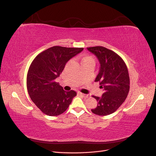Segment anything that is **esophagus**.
<instances>
[{"mask_svg":"<svg viewBox=\"0 0 156 156\" xmlns=\"http://www.w3.org/2000/svg\"><path fill=\"white\" fill-rule=\"evenodd\" d=\"M78 94H79L80 96H83L84 98H88V95H87V94H84L81 93V92H78Z\"/></svg>","mask_w":156,"mask_h":156,"instance_id":"esophagus-1","label":"esophagus"}]
</instances>
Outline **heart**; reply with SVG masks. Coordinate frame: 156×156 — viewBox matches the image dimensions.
<instances>
[{
	"instance_id": "heart-1",
	"label": "heart",
	"mask_w": 156,
	"mask_h": 156,
	"mask_svg": "<svg viewBox=\"0 0 156 156\" xmlns=\"http://www.w3.org/2000/svg\"><path fill=\"white\" fill-rule=\"evenodd\" d=\"M94 63V60L92 56L90 55H84L81 58V64H85V63Z\"/></svg>"
}]
</instances>
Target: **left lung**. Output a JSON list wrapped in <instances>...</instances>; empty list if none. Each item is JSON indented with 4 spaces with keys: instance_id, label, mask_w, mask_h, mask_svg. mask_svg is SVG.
<instances>
[{
    "instance_id": "8db88e82",
    "label": "left lung",
    "mask_w": 156,
    "mask_h": 156,
    "mask_svg": "<svg viewBox=\"0 0 156 156\" xmlns=\"http://www.w3.org/2000/svg\"><path fill=\"white\" fill-rule=\"evenodd\" d=\"M95 55L100 63V69L95 79L104 89L101 97L92 96L98 101L94 114L107 116L115 112L124 102L129 91V76L127 66L120 56L102 46L87 48Z\"/></svg>"
}]
</instances>
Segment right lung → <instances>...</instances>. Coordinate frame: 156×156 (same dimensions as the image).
<instances>
[{"label":"right lung","mask_w":156,"mask_h":156,"mask_svg":"<svg viewBox=\"0 0 156 156\" xmlns=\"http://www.w3.org/2000/svg\"><path fill=\"white\" fill-rule=\"evenodd\" d=\"M83 50L53 46L33 60L27 73V90L32 101L44 114L52 116L62 114L77 96L74 90L64 91L56 79L68 61Z\"/></svg>","instance_id":"right-lung-1"}]
</instances>
